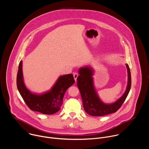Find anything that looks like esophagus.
Here are the masks:
<instances>
[{
	"label": "esophagus",
	"mask_w": 149,
	"mask_h": 149,
	"mask_svg": "<svg viewBox=\"0 0 149 149\" xmlns=\"http://www.w3.org/2000/svg\"><path fill=\"white\" fill-rule=\"evenodd\" d=\"M73 75H74V78L75 81H77V77H78V74H77V72H75V73L73 74Z\"/></svg>",
	"instance_id": "34e87169"
}]
</instances>
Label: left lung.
<instances>
[{"label":"left lung","instance_id":"1","mask_svg":"<svg viewBox=\"0 0 149 149\" xmlns=\"http://www.w3.org/2000/svg\"><path fill=\"white\" fill-rule=\"evenodd\" d=\"M125 65L128 77L125 91L121 97L111 104L104 103L99 97L94 83L93 68L87 65L78 70L79 75L77 78V84L80 91L84 109L87 113L92 116H103L115 113L120 108L131 88L130 70L128 64Z\"/></svg>","mask_w":149,"mask_h":149}]
</instances>
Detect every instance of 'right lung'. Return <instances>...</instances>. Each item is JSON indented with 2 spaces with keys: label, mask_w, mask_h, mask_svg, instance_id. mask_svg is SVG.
I'll return each instance as SVG.
<instances>
[{
  "label": "right lung",
  "mask_w": 149,
  "mask_h": 149,
  "mask_svg": "<svg viewBox=\"0 0 149 149\" xmlns=\"http://www.w3.org/2000/svg\"><path fill=\"white\" fill-rule=\"evenodd\" d=\"M75 82L72 74L58 77L51 88L40 94L31 91L26 87L22 71V61H20L17 74V90L28 107L32 111L44 114H53L58 112L63 103L67 90Z\"/></svg>",
  "instance_id": "1"
}]
</instances>
